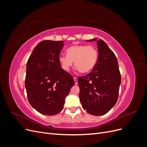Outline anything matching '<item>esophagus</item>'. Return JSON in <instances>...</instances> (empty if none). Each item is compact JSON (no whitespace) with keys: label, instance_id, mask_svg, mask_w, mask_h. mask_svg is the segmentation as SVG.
<instances>
[{"label":"esophagus","instance_id":"1","mask_svg":"<svg viewBox=\"0 0 147 147\" xmlns=\"http://www.w3.org/2000/svg\"><path fill=\"white\" fill-rule=\"evenodd\" d=\"M74 81H75V84L77 85V84H78V81H77V77H74Z\"/></svg>","mask_w":147,"mask_h":147}]
</instances>
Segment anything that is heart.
I'll return each instance as SVG.
<instances>
[{
    "instance_id": "b5f03b06",
    "label": "heart",
    "mask_w": 147,
    "mask_h": 147,
    "mask_svg": "<svg viewBox=\"0 0 147 147\" xmlns=\"http://www.w3.org/2000/svg\"><path fill=\"white\" fill-rule=\"evenodd\" d=\"M67 55H60L59 62L61 67L65 71H69L74 62L78 70L83 74L91 72L95 67L98 52L96 48L91 45H77L70 47L66 50Z\"/></svg>"
}]
</instances>
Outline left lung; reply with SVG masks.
<instances>
[{"label":"left lung","mask_w":147,"mask_h":147,"mask_svg":"<svg viewBox=\"0 0 147 147\" xmlns=\"http://www.w3.org/2000/svg\"><path fill=\"white\" fill-rule=\"evenodd\" d=\"M98 59L91 72L78 78L79 97L84 110L95 116L105 115L117 103L121 84L118 60L107 43L97 38Z\"/></svg>","instance_id":"left-lung-1"}]
</instances>
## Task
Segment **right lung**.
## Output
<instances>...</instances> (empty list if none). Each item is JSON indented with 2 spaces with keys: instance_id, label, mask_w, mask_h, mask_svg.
I'll use <instances>...</instances> for the list:
<instances>
[{
  "instance_id": "1",
  "label": "right lung",
  "mask_w": 147,
  "mask_h": 147,
  "mask_svg": "<svg viewBox=\"0 0 147 147\" xmlns=\"http://www.w3.org/2000/svg\"><path fill=\"white\" fill-rule=\"evenodd\" d=\"M63 41L43 40L34 48L26 64L25 87L30 104L37 112L55 115L63 110L75 84L59 62Z\"/></svg>"
}]
</instances>
